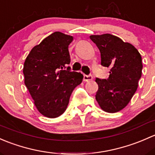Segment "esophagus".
Instances as JSON below:
<instances>
[{"instance_id":"34e87169","label":"esophagus","mask_w":155,"mask_h":155,"mask_svg":"<svg viewBox=\"0 0 155 155\" xmlns=\"http://www.w3.org/2000/svg\"><path fill=\"white\" fill-rule=\"evenodd\" d=\"M92 80V74H89V75H87V74H84V81H89Z\"/></svg>"}]
</instances>
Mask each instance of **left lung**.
<instances>
[{
	"mask_svg": "<svg viewBox=\"0 0 155 155\" xmlns=\"http://www.w3.org/2000/svg\"><path fill=\"white\" fill-rule=\"evenodd\" d=\"M101 53V66L110 68L107 79L96 78L95 99L104 111L116 113L127 106L142 75V57L137 49L113 35H92Z\"/></svg>",
	"mask_w": 155,
	"mask_h": 155,
	"instance_id": "1",
	"label": "left lung"
}]
</instances>
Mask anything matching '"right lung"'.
<instances>
[{
  "instance_id": "obj_1",
  "label": "right lung",
  "mask_w": 155,
  "mask_h": 155,
  "mask_svg": "<svg viewBox=\"0 0 155 155\" xmlns=\"http://www.w3.org/2000/svg\"><path fill=\"white\" fill-rule=\"evenodd\" d=\"M72 40V36L54 32L33 47L25 60V84L38 110L48 118L65 112L71 92L84 78L68 66Z\"/></svg>"
}]
</instances>
